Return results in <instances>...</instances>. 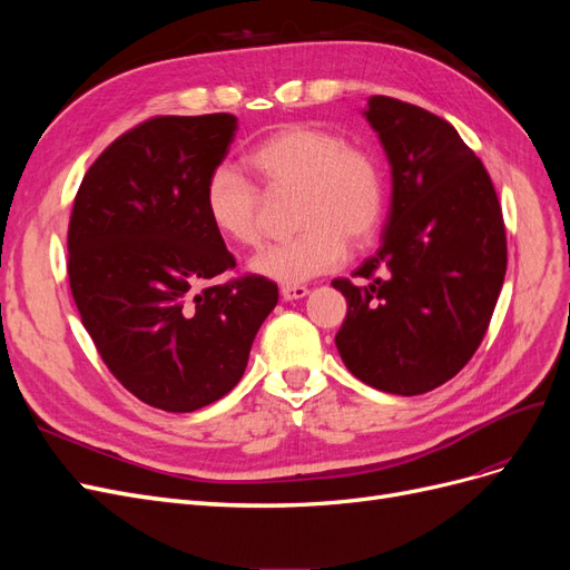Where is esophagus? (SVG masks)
Wrapping results in <instances>:
<instances>
[{"label":"esophagus","mask_w":570,"mask_h":570,"mask_svg":"<svg viewBox=\"0 0 570 570\" xmlns=\"http://www.w3.org/2000/svg\"><path fill=\"white\" fill-rule=\"evenodd\" d=\"M308 295V287L306 285H283L281 287V297L285 302H292V299H302Z\"/></svg>","instance_id":"esophagus-1"}]
</instances>
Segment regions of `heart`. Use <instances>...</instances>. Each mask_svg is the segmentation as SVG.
Instances as JSON below:
<instances>
[{
    "mask_svg": "<svg viewBox=\"0 0 570 570\" xmlns=\"http://www.w3.org/2000/svg\"><path fill=\"white\" fill-rule=\"evenodd\" d=\"M266 195L295 193L292 226L299 233L249 258V273L281 285H299L335 271L352 247L375 237L385 212V180L368 149L312 124L264 137L247 157ZM262 193L230 164L216 166L204 187V212L214 230L237 247L262 239Z\"/></svg>",
    "mask_w": 570,
    "mask_h": 570,
    "instance_id": "1",
    "label": "heart"
}]
</instances>
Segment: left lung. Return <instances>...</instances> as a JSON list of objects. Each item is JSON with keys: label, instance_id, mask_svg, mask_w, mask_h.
<instances>
[{"label": "left lung", "instance_id": "8db88e82", "mask_svg": "<svg viewBox=\"0 0 570 570\" xmlns=\"http://www.w3.org/2000/svg\"><path fill=\"white\" fill-rule=\"evenodd\" d=\"M364 116L392 174L383 245L333 281L347 299L335 335L361 383L413 396L454 377L480 347L507 273V230L485 166L454 126L368 97Z\"/></svg>", "mask_w": 570, "mask_h": 570}]
</instances>
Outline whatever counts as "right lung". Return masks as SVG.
Returning <instances> with one entry per match:
<instances>
[{
  "label": "right lung",
  "mask_w": 570,
  "mask_h": 570,
  "mask_svg": "<svg viewBox=\"0 0 570 570\" xmlns=\"http://www.w3.org/2000/svg\"><path fill=\"white\" fill-rule=\"evenodd\" d=\"M233 114L157 116L85 174L68 226V281L85 331L137 400L189 413L228 394L278 285L245 275L202 287L235 256L204 187L235 140Z\"/></svg>",
  "instance_id": "add662e5"
}]
</instances>
